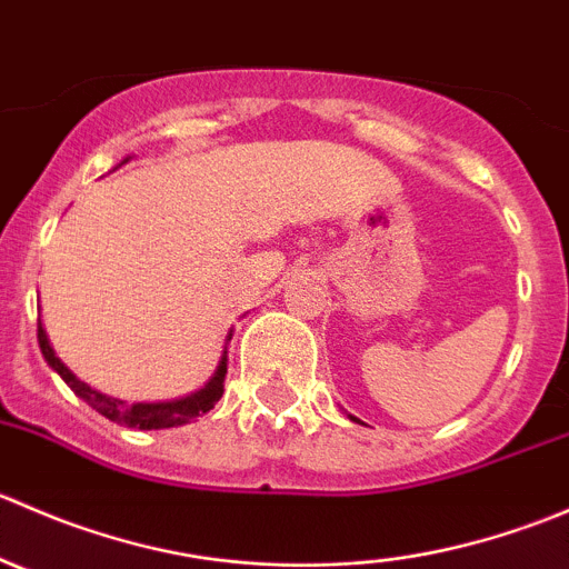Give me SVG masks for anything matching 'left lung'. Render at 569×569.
Wrapping results in <instances>:
<instances>
[{
	"instance_id": "8db88e82",
	"label": "left lung",
	"mask_w": 569,
	"mask_h": 569,
	"mask_svg": "<svg viewBox=\"0 0 569 569\" xmlns=\"http://www.w3.org/2000/svg\"><path fill=\"white\" fill-rule=\"evenodd\" d=\"M349 418H352V416H349ZM352 421H355V418H352Z\"/></svg>"
}]
</instances>
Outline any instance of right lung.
<instances>
[{
	"instance_id": "right-lung-1",
	"label": "right lung",
	"mask_w": 569,
	"mask_h": 569,
	"mask_svg": "<svg viewBox=\"0 0 569 569\" xmlns=\"http://www.w3.org/2000/svg\"><path fill=\"white\" fill-rule=\"evenodd\" d=\"M123 162H129V159H123ZM233 332H228L226 341H231ZM38 343H40V352H43L46 363L51 366V369L57 371V375L66 380V386L71 388L73 393L79 396V399L88 401L93 410H99L101 416L109 418V421L114 423H126V427H140V429H170V427H181V423H189L192 418L203 416V412H209L211 407L220 401L222 391H226V375H228V349L222 352L220 358V366H217V371L211 375V380L206 382L200 391L189 393V396H181V399H173V401H134V405H126V401L120 399H112V396L107 393H99L93 391V388L88 386V382L77 380V375H71V369H68L66 363H62L60 358L54 355V349H51L49 338H46V330L43 325H40L38 319Z\"/></svg>"
}]
</instances>
